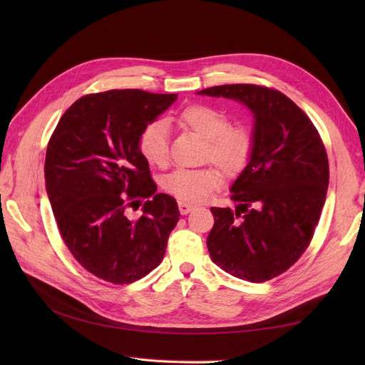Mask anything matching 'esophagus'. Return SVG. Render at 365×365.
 I'll use <instances>...</instances> for the list:
<instances>
[{"label":"esophagus","mask_w":365,"mask_h":365,"mask_svg":"<svg viewBox=\"0 0 365 365\" xmlns=\"http://www.w3.org/2000/svg\"><path fill=\"white\" fill-rule=\"evenodd\" d=\"M178 207H180V213H181V215H189V213L192 212V210L195 208L193 205H189V204H185V202H180Z\"/></svg>","instance_id":"1"}]
</instances>
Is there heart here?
Wrapping results in <instances>:
<instances>
[{
    "label": "heart",
    "instance_id": "obj_1",
    "mask_svg": "<svg viewBox=\"0 0 365 365\" xmlns=\"http://www.w3.org/2000/svg\"><path fill=\"white\" fill-rule=\"evenodd\" d=\"M175 121L205 140L204 160L212 161L227 176H237L247 169L254 152L252 132L242 125H230L225 113L208 105L184 108ZM138 150L149 164L164 168L169 161V129L163 120L148 123L138 137ZM222 178L215 168L180 169L163 181L164 190L180 202L200 204L219 189Z\"/></svg>",
    "mask_w": 365,
    "mask_h": 365
}]
</instances>
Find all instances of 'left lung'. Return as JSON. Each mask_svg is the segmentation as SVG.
<instances>
[{"label": "left lung", "mask_w": 365, "mask_h": 365, "mask_svg": "<svg viewBox=\"0 0 365 365\" xmlns=\"http://www.w3.org/2000/svg\"><path fill=\"white\" fill-rule=\"evenodd\" d=\"M200 94L235 98L256 118L254 152L231 187L236 210L212 207L207 248L220 268L252 283L271 280L303 256L322 216L329 160L317 128L274 88L233 83Z\"/></svg>", "instance_id": "1"}]
</instances>
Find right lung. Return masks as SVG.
Instances as JSON below:
<instances>
[{
  "instance_id": "add662e5",
  "label": "right lung",
  "mask_w": 365,
  "mask_h": 365,
  "mask_svg": "<svg viewBox=\"0 0 365 365\" xmlns=\"http://www.w3.org/2000/svg\"><path fill=\"white\" fill-rule=\"evenodd\" d=\"M176 97L143 90L86 94L50 137L43 175L54 219L65 247L97 279L128 284L164 257L180 210L172 196L155 193L138 137ZM141 200L143 215L129 220L128 208Z\"/></svg>"
}]
</instances>
